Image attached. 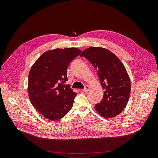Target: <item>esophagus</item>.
<instances>
[{"mask_svg":"<svg viewBox=\"0 0 158 158\" xmlns=\"http://www.w3.org/2000/svg\"><path fill=\"white\" fill-rule=\"evenodd\" d=\"M89 89H90V87H89V85H85V87L83 89V91L84 92H87L89 90Z\"/></svg>","mask_w":158,"mask_h":158,"instance_id":"34e87169","label":"esophagus"}]
</instances>
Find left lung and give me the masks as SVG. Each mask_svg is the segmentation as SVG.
<instances>
[{
    "instance_id": "obj_1",
    "label": "left lung",
    "mask_w": 158,
    "mask_h": 158,
    "mask_svg": "<svg viewBox=\"0 0 158 158\" xmlns=\"http://www.w3.org/2000/svg\"><path fill=\"white\" fill-rule=\"evenodd\" d=\"M85 57L97 70L104 91L102 101L95 109L106 118L118 116L126 106L131 93V81L125 67L110 51L91 47L80 55Z\"/></svg>"
}]
</instances>
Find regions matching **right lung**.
<instances>
[{
    "mask_svg": "<svg viewBox=\"0 0 158 158\" xmlns=\"http://www.w3.org/2000/svg\"><path fill=\"white\" fill-rule=\"evenodd\" d=\"M75 48L56 49L42 54L29 74L28 93L34 107L48 119L62 118L71 109L77 93L64 83L67 69L81 53Z\"/></svg>",
    "mask_w": 158,
    "mask_h": 158,
    "instance_id": "obj_1",
    "label": "right lung"
}]
</instances>
